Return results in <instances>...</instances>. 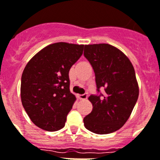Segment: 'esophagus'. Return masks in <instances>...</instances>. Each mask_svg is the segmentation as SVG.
Here are the masks:
<instances>
[{
    "label": "esophagus",
    "instance_id": "esophagus-1",
    "mask_svg": "<svg viewBox=\"0 0 160 160\" xmlns=\"http://www.w3.org/2000/svg\"><path fill=\"white\" fill-rule=\"evenodd\" d=\"M77 97L79 98V99H80V100H85V99H87V98H88V94H87V93L79 94Z\"/></svg>",
    "mask_w": 160,
    "mask_h": 160
}]
</instances>
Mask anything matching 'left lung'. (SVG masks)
Here are the masks:
<instances>
[{"instance_id": "8db88e82", "label": "left lung", "mask_w": 160, "mask_h": 160, "mask_svg": "<svg viewBox=\"0 0 160 160\" xmlns=\"http://www.w3.org/2000/svg\"><path fill=\"white\" fill-rule=\"evenodd\" d=\"M84 56L94 71L98 92L88 97L92 110L84 118V126L97 134L115 132L128 120L138 98L133 67L124 53L108 44L85 45Z\"/></svg>"}]
</instances>
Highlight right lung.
Segmentation results:
<instances>
[{
  "instance_id": "obj_1",
  "label": "right lung",
  "mask_w": 160,
  "mask_h": 160,
  "mask_svg": "<svg viewBox=\"0 0 160 160\" xmlns=\"http://www.w3.org/2000/svg\"><path fill=\"white\" fill-rule=\"evenodd\" d=\"M83 45L52 44L28 62L21 78V100L33 123L53 132L64 127L76 97L69 71L83 53Z\"/></svg>"
}]
</instances>
